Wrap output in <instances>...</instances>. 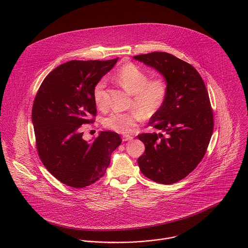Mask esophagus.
Masks as SVG:
<instances>
[{"label":"esophagus","mask_w":248,"mask_h":248,"mask_svg":"<svg viewBox=\"0 0 248 248\" xmlns=\"http://www.w3.org/2000/svg\"><path fill=\"white\" fill-rule=\"evenodd\" d=\"M123 141H130V140H132L133 139V137L131 136V135H123Z\"/></svg>","instance_id":"34e87169"}]
</instances>
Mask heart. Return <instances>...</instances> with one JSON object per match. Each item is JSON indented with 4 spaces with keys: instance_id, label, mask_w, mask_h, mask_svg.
Here are the masks:
<instances>
[{
    "instance_id": "heart-1",
    "label": "heart",
    "mask_w": 248,
    "mask_h": 248,
    "mask_svg": "<svg viewBox=\"0 0 248 248\" xmlns=\"http://www.w3.org/2000/svg\"><path fill=\"white\" fill-rule=\"evenodd\" d=\"M115 80L129 93L133 94V105L137 109L129 112H113L104 120V125L117 133L132 132L145 118L155 115L165 103L168 85L162 78L149 80L148 74L138 65L128 62L115 74ZM106 82L98 81L93 91V100L97 107L106 106Z\"/></svg>"
}]
</instances>
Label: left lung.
<instances>
[{
    "instance_id": "1",
    "label": "left lung",
    "mask_w": 248,
    "mask_h": 248,
    "mask_svg": "<svg viewBox=\"0 0 248 248\" xmlns=\"http://www.w3.org/2000/svg\"><path fill=\"white\" fill-rule=\"evenodd\" d=\"M133 59L157 70L168 85L165 103L149 123L165 136L138 135L146 148L138 165L150 180L172 185L191 173L206 154L214 131L209 93L198 71L172 54L153 52Z\"/></svg>"
}]
</instances>
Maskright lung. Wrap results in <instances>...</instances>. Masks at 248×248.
<instances>
[{
	"label": "right lung",
	"mask_w": 248,
	"mask_h": 248,
	"mask_svg": "<svg viewBox=\"0 0 248 248\" xmlns=\"http://www.w3.org/2000/svg\"><path fill=\"white\" fill-rule=\"evenodd\" d=\"M118 58L108 61H69L53 69L35 95L31 122L38 155L61 183L82 188L104 176L120 135L101 131L94 140L83 139L81 125L93 122V91Z\"/></svg>",
	"instance_id": "obj_1"
}]
</instances>
